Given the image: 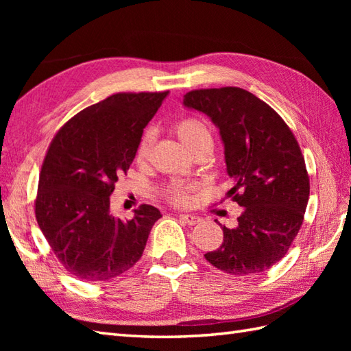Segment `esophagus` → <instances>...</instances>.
I'll return each instance as SVG.
<instances>
[{
    "label": "esophagus",
    "instance_id": "obj_1",
    "mask_svg": "<svg viewBox=\"0 0 351 351\" xmlns=\"http://www.w3.org/2000/svg\"><path fill=\"white\" fill-rule=\"evenodd\" d=\"M180 217L184 223H187V225H190V226H195V225H197V223L202 221V219H200L199 215H195V214H181Z\"/></svg>",
    "mask_w": 351,
    "mask_h": 351
}]
</instances>
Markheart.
Wrapping results in <instances>:
<instances>
[{
    "mask_svg": "<svg viewBox=\"0 0 351 351\" xmlns=\"http://www.w3.org/2000/svg\"><path fill=\"white\" fill-rule=\"evenodd\" d=\"M175 131L178 137L184 143V146L189 151H195V149L204 146V145H213V132L202 119L197 117H184L181 121H178L175 125ZM154 145V132L147 131L143 134V137L140 138V143L137 147V160L145 161L149 152H151ZM171 199L176 202H184L187 196H185V190L181 187H176L171 190Z\"/></svg>",
    "mask_w": 351,
    "mask_h": 351,
    "instance_id": "heart-1",
    "label": "heart"
}]
</instances>
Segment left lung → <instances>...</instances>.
<instances>
[{"label": "left lung", "mask_w": 351, "mask_h": 351, "mask_svg": "<svg viewBox=\"0 0 351 351\" xmlns=\"http://www.w3.org/2000/svg\"><path fill=\"white\" fill-rule=\"evenodd\" d=\"M184 107L206 114L225 147L234 187L226 196L243 208L223 243L205 253L232 276L263 273L285 256L299 234L309 199V176L294 134L276 111L240 87L193 90Z\"/></svg>", "instance_id": "left-lung-1"}]
</instances>
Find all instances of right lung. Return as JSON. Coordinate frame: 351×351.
<instances>
[{"mask_svg":"<svg viewBox=\"0 0 351 351\" xmlns=\"http://www.w3.org/2000/svg\"><path fill=\"white\" fill-rule=\"evenodd\" d=\"M167 95L116 93L80 111L52 140L36 219L58 261L81 280L107 282L128 271L161 217L155 206L141 205L123 221L110 213V196Z\"/></svg>","mask_w":351,"mask_h":351,"instance_id":"1","label":"right lung"}]
</instances>
